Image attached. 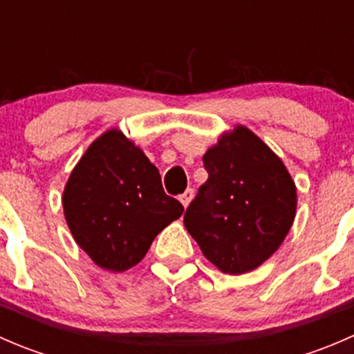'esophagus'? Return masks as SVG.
I'll use <instances>...</instances> for the list:
<instances>
[{
    "mask_svg": "<svg viewBox=\"0 0 354 354\" xmlns=\"http://www.w3.org/2000/svg\"><path fill=\"white\" fill-rule=\"evenodd\" d=\"M194 195H195L194 190H192V188H188V190L185 192V194L180 197V202L183 203L185 209H187V207L190 205V202H192V200H194Z\"/></svg>",
    "mask_w": 354,
    "mask_h": 354,
    "instance_id": "obj_1",
    "label": "esophagus"
}]
</instances>
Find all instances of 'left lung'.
<instances>
[{
	"instance_id": "1",
	"label": "left lung",
	"mask_w": 354,
	"mask_h": 354,
	"mask_svg": "<svg viewBox=\"0 0 354 354\" xmlns=\"http://www.w3.org/2000/svg\"><path fill=\"white\" fill-rule=\"evenodd\" d=\"M203 166L209 178L185 212V227L221 272H250L277 252L295 223V181L281 157L243 124L207 149Z\"/></svg>"
}]
</instances>
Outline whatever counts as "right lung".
<instances>
[{
  "label": "right lung",
  "instance_id": "obj_1",
  "mask_svg": "<svg viewBox=\"0 0 354 354\" xmlns=\"http://www.w3.org/2000/svg\"><path fill=\"white\" fill-rule=\"evenodd\" d=\"M63 214L77 245L111 272L137 266L183 205L167 197L159 169L118 128L95 138L70 173Z\"/></svg>",
  "mask_w": 354,
  "mask_h": 354
}]
</instances>
